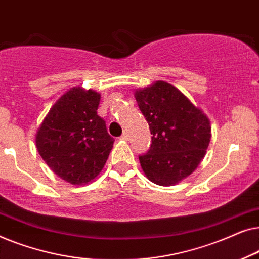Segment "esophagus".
<instances>
[{
  "instance_id": "34e87169",
  "label": "esophagus",
  "mask_w": 259,
  "mask_h": 259,
  "mask_svg": "<svg viewBox=\"0 0 259 259\" xmlns=\"http://www.w3.org/2000/svg\"><path fill=\"white\" fill-rule=\"evenodd\" d=\"M120 139H122V140H128V133L123 132V133L121 134V137H120Z\"/></svg>"
}]
</instances>
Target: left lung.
I'll return each mask as SVG.
<instances>
[{"instance_id":"left-lung-1","label":"left lung","mask_w":259,"mask_h":259,"mask_svg":"<svg viewBox=\"0 0 259 259\" xmlns=\"http://www.w3.org/2000/svg\"><path fill=\"white\" fill-rule=\"evenodd\" d=\"M134 95L153 136L147 153L139 155L141 168L152 183L175 185L189 177L206 153L211 139L208 118L164 81Z\"/></svg>"}]
</instances>
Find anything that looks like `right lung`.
Returning a JSON list of instances; mask_svg holds the SVG:
<instances>
[{"instance_id": "right-lung-1", "label": "right lung", "mask_w": 259, "mask_h": 259, "mask_svg": "<svg viewBox=\"0 0 259 259\" xmlns=\"http://www.w3.org/2000/svg\"><path fill=\"white\" fill-rule=\"evenodd\" d=\"M100 94L73 88L51 108L36 134V148L52 171L73 185L93 180L114 139L98 115Z\"/></svg>"}]
</instances>
